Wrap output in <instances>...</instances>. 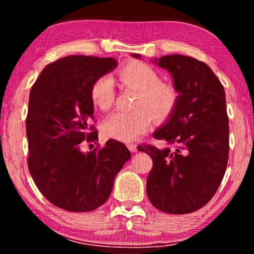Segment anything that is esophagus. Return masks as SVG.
Returning <instances> with one entry per match:
<instances>
[{
  "label": "esophagus",
  "instance_id": "1",
  "mask_svg": "<svg viewBox=\"0 0 254 254\" xmlns=\"http://www.w3.org/2000/svg\"><path fill=\"white\" fill-rule=\"evenodd\" d=\"M127 147L128 150H130L131 152H136V144H134V143H127Z\"/></svg>",
  "mask_w": 254,
  "mask_h": 254
}]
</instances>
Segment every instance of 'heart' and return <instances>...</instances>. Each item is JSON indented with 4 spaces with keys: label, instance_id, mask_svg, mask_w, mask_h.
<instances>
[{
    "label": "heart",
    "instance_id": "obj_1",
    "mask_svg": "<svg viewBox=\"0 0 254 254\" xmlns=\"http://www.w3.org/2000/svg\"><path fill=\"white\" fill-rule=\"evenodd\" d=\"M121 84L137 92L134 102L136 110L114 112L103 123V132L107 137L123 142L135 140L150 127L152 115L158 120L168 118L179 101V93L173 84L159 80L158 72L142 62H132L118 71ZM115 97L113 79L101 76L91 87L93 104L101 111L113 105Z\"/></svg>",
    "mask_w": 254,
    "mask_h": 254
}]
</instances>
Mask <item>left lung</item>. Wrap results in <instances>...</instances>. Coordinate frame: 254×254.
Masks as SVG:
<instances>
[{
	"label": "left lung",
	"mask_w": 254,
	"mask_h": 254,
	"mask_svg": "<svg viewBox=\"0 0 254 254\" xmlns=\"http://www.w3.org/2000/svg\"><path fill=\"white\" fill-rule=\"evenodd\" d=\"M152 63L169 71L179 101L153 133L174 149L137 147L153 161L147 195L161 212L191 213L212 199L226 170L230 145L224 87L213 70L195 58L169 55Z\"/></svg>",
	"instance_id": "1"
}]
</instances>
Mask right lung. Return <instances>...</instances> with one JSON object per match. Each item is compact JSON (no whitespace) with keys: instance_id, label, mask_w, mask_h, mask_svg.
I'll list each match as a JSON object with an SVG mask.
<instances>
[{"instance_id":"1","label":"right lung","mask_w":254,"mask_h":254,"mask_svg":"<svg viewBox=\"0 0 254 254\" xmlns=\"http://www.w3.org/2000/svg\"><path fill=\"white\" fill-rule=\"evenodd\" d=\"M117 66L114 58L68 56L46 66L30 92L29 171L41 194L68 212H91L104 204L131 158L117 140L100 150H80L85 141H98L91 126L92 85Z\"/></svg>"}]
</instances>
